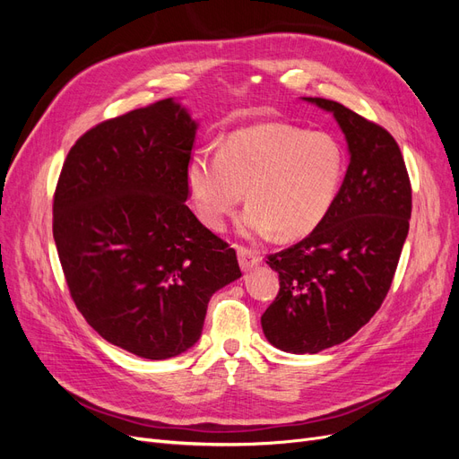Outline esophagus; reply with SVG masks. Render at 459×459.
<instances>
[{"instance_id":"1","label":"esophagus","mask_w":459,"mask_h":459,"mask_svg":"<svg viewBox=\"0 0 459 459\" xmlns=\"http://www.w3.org/2000/svg\"><path fill=\"white\" fill-rule=\"evenodd\" d=\"M238 256H239V264L241 268L247 272L255 268L256 264L262 262V255L258 251H255V248H248V247H243V245H238Z\"/></svg>"}]
</instances>
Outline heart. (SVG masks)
<instances>
[{
    "label": "heart",
    "instance_id": "b5f03b06",
    "mask_svg": "<svg viewBox=\"0 0 459 459\" xmlns=\"http://www.w3.org/2000/svg\"><path fill=\"white\" fill-rule=\"evenodd\" d=\"M342 174V149L331 135L268 122L233 132L220 152L197 151L187 164V187L206 226H224L247 191L245 235L275 231L280 239H297L325 218Z\"/></svg>",
    "mask_w": 459,
    "mask_h": 459
}]
</instances>
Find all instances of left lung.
I'll use <instances>...</instances> for the list:
<instances>
[{
	"mask_svg": "<svg viewBox=\"0 0 459 459\" xmlns=\"http://www.w3.org/2000/svg\"><path fill=\"white\" fill-rule=\"evenodd\" d=\"M307 101L335 117L351 164L319 226L268 255L280 290L260 317L262 329L273 346L293 354L341 344L381 308L411 216V184L394 137L337 101Z\"/></svg>",
	"mask_w": 459,
	"mask_h": 459,
	"instance_id": "8db88e82",
	"label": "left lung"
}]
</instances>
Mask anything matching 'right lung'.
I'll return each mask as SVG.
<instances>
[{
    "label": "right lung",
    "instance_id": "obj_1",
    "mask_svg": "<svg viewBox=\"0 0 459 459\" xmlns=\"http://www.w3.org/2000/svg\"><path fill=\"white\" fill-rule=\"evenodd\" d=\"M197 124L172 100L108 118L68 151L53 238L76 308L147 359L186 352L208 300L241 275L238 255L186 204Z\"/></svg>",
    "mask_w": 459,
    "mask_h": 459
}]
</instances>
